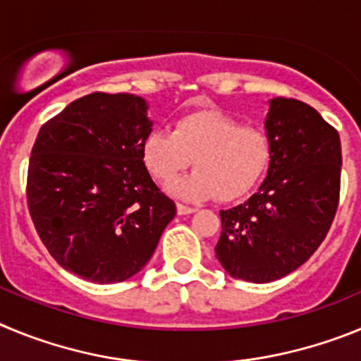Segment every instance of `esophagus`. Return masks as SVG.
<instances>
[{"label":"esophagus","mask_w":361,"mask_h":361,"mask_svg":"<svg viewBox=\"0 0 361 361\" xmlns=\"http://www.w3.org/2000/svg\"><path fill=\"white\" fill-rule=\"evenodd\" d=\"M197 209L191 208V206H186V204H177V213L178 215H191V213H195Z\"/></svg>","instance_id":"1"}]
</instances>
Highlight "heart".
<instances>
[{
	"mask_svg": "<svg viewBox=\"0 0 361 361\" xmlns=\"http://www.w3.org/2000/svg\"><path fill=\"white\" fill-rule=\"evenodd\" d=\"M273 155L269 133L242 126L220 111L199 110L175 119L173 130H152L141 146L149 173L168 186L191 164L197 170L173 186L188 200H235L253 190Z\"/></svg>",
	"mask_w": 361,
	"mask_h": 361,
	"instance_id": "1",
	"label": "heart"
}]
</instances>
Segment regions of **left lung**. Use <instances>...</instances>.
<instances>
[{"instance_id": "1", "label": "left lung", "mask_w": 361, "mask_h": 361, "mask_svg": "<svg viewBox=\"0 0 361 361\" xmlns=\"http://www.w3.org/2000/svg\"><path fill=\"white\" fill-rule=\"evenodd\" d=\"M267 177L257 193L222 209L215 245L233 279L266 283L289 275L324 242L340 200V135L317 110L296 99L269 101Z\"/></svg>"}]
</instances>
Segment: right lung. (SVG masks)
<instances>
[{
	"mask_svg": "<svg viewBox=\"0 0 361 361\" xmlns=\"http://www.w3.org/2000/svg\"><path fill=\"white\" fill-rule=\"evenodd\" d=\"M146 110L139 95L94 92L47 121L32 148V222L54 260L90 282L139 273L177 213L142 162Z\"/></svg>",
	"mask_w": 361,
	"mask_h": 361,
	"instance_id": "obj_1",
	"label": "right lung"
}]
</instances>
